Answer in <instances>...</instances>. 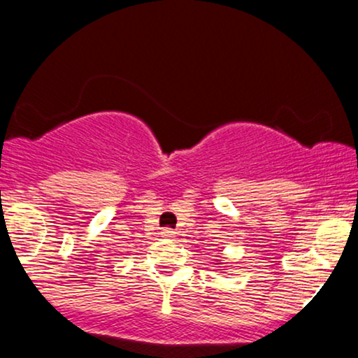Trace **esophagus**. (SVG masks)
Segmentation results:
<instances>
[{
    "label": "esophagus",
    "mask_w": 358,
    "mask_h": 358,
    "mask_svg": "<svg viewBox=\"0 0 358 358\" xmlns=\"http://www.w3.org/2000/svg\"><path fill=\"white\" fill-rule=\"evenodd\" d=\"M162 236H163V237H168V239H173V237H175V231H173V229H163Z\"/></svg>",
    "instance_id": "obj_1"
}]
</instances>
